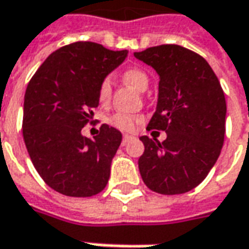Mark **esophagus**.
Segmentation results:
<instances>
[{
	"label": "esophagus",
	"mask_w": 249,
	"mask_h": 249,
	"mask_svg": "<svg viewBox=\"0 0 249 249\" xmlns=\"http://www.w3.org/2000/svg\"><path fill=\"white\" fill-rule=\"evenodd\" d=\"M131 140H134V137L131 136H123V140H122V145H127Z\"/></svg>",
	"instance_id": "obj_1"
}]
</instances>
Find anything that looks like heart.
Instances as JSON below:
<instances>
[{
    "instance_id": "b5f03b06",
    "label": "heart",
    "mask_w": 249,
    "mask_h": 249,
    "mask_svg": "<svg viewBox=\"0 0 249 249\" xmlns=\"http://www.w3.org/2000/svg\"><path fill=\"white\" fill-rule=\"evenodd\" d=\"M123 79L127 82L130 86H133L134 89L138 91H144L149 85V78L145 71H142L141 68H128L124 71L123 74ZM111 78L107 76L104 78L100 86H98V98L101 103H107L109 100L111 96ZM141 121V116L137 115H128V113H116L111 118V123L115 127L124 130V131H131L134 130L136 124Z\"/></svg>"
}]
</instances>
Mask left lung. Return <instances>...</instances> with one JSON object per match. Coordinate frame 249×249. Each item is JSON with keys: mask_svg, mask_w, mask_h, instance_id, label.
Masks as SVG:
<instances>
[{"mask_svg": "<svg viewBox=\"0 0 249 249\" xmlns=\"http://www.w3.org/2000/svg\"><path fill=\"white\" fill-rule=\"evenodd\" d=\"M159 75L156 111L148 130L167 138L142 136L138 159L142 181L160 195H181L204 181L219 158L225 140L226 101L213 68L179 45H160L134 53Z\"/></svg>", "mask_w": 249, "mask_h": 249, "instance_id": "obj_1", "label": "left lung"}]
</instances>
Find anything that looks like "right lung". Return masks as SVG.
<instances>
[{
	"instance_id": "1",
	"label": "right lung",
	"mask_w": 249,
	"mask_h": 249,
	"mask_svg": "<svg viewBox=\"0 0 249 249\" xmlns=\"http://www.w3.org/2000/svg\"><path fill=\"white\" fill-rule=\"evenodd\" d=\"M127 57L94 42H74L53 52L36 70L24 94L23 138L46 185L71 197L104 189L122 133L103 124L90 140L82 128L98 107V86Z\"/></svg>"
}]
</instances>
